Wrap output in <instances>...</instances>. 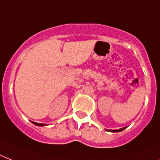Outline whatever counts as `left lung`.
<instances>
[{
    "label": "left lung",
    "mask_w": 160,
    "mask_h": 160,
    "mask_svg": "<svg viewBox=\"0 0 160 160\" xmlns=\"http://www.w3.org/2000/svg\"><path fill=\"white\" fill-rule=\"evenodd\" d=\"M125 129V127L124 128H122V129H114V130H112V129H108L109 131H111V132H120L122 130H124Z\"/></svg>",
    "instance_id": "left-lung-1"
}]
</instances>
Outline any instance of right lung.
<instances>
[{
  "label": "right lung",
  "instance_id": "obj_1",
  "mask_svg": "<svg viewBox=\"0 0 160 160\" xmlns=\"http://www.w3.org/2000/svg\"><path fill=\"white\" fill-rule=\"evenodd\" d=\"M34 124H36V125H38V126H44V125H46L45 124H39V123H36V122H33Z\"/></svg>",
  "mask_w": 160,
  "mask_h": 160
}]
</instances>
